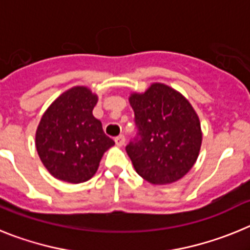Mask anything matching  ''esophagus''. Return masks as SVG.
<instances>
[{
  "instance_id": "esophagus-1",
  "label": "esophagus",
  "mask_w": 250,
  "mask_h": 250,
  "mask_svg": "<svg viewBox=\"0 0 250 250\" xmlns=\"http://www.w3.org/2000/svg\"><path fill=\"white\" fill-rule=\"evenodd\" d=\"M115 143H116L118 146H123V145L125 144V136L124 135L116 136V138H115Z\"/></svg>"
}]
</instances>
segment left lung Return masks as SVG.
<instances>
[{
	"mask_svg": "<svg viewBox=\"0 0 250 250\" xmlns=\"http://www.w3.org/2000/svg\"><path fill=\"white\" fill-rule=\"evenodd\" d=\"M136 135L126 152L136 173L151 184H170L193 167L202 145L198 115L189 101L163 83L132 94Z\"/></svg>",
	"mask_w": 250,
	"mask_h": 250,
	"instance_id": "left-lung-1",
	"label": "left lung"
}]
</instances>
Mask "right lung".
<instances>
[{"instance_id": "1", "label": "right lung", "mask_w": 250, "mask_h": 250, "mask_svg": "<svg viewBox=\"0 0 250 250\" xmlns=\"http://www.w3.org/2000/svg\"><path fill=\"white\" fill-rule=\"evenodd\" d=\"M96 103V95L76 86L59 96L43 114L36 131V149L55 178L74 184L89 180L104 152L115 144L92 115Z\"/></svg>"}]
</instances>
